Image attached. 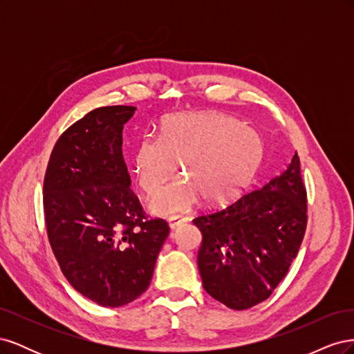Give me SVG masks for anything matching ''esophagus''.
I'll return each instance as SVG.
<instances>
[{
    "instance_id": "esophagus-1",
    "label": "esophagus",
    "mask_w": 354,
    "mask_h": 354,
    "mask_svg": "<svg viewBox=\"0 0 354 354\" xmlns=\"http://www.w3.org/2000/svg\"><path fill=\"white\" fill-rule=\"evenodd\" d=\"M181 223H185V218H173V220H169V223H168V226H169V229L171 230H176Z\"/></svg>"
}]
</instances>
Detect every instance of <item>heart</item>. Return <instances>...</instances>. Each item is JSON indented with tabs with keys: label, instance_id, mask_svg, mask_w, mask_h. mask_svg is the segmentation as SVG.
<instances>
[{
	"label": "heart",
	"instance_id": "heart-1",
	"mask_svg": "<svg viewBox=\"0 0 354 354\" xmlns=\"http://www.w3.org/2000/svg\"><path fill=\"white\" fill-rule=\"evenodd\" d=\"M263 156L261 137L251 127L216 112L169 116L159 137L145 136L133 153V173L146 195H155L176 174H181L149 203L158 217L171 218L190 211L203 198L221 203L248 183Z\"/></svg>",
	"mask_w": 354,
	"mask_h": 354
}]
</instances>
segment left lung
I'll return each mask as SVG.
<instances>
[{
	"label": "left lung",
	"mask_w": 354,
	"mask_h": 354,
	"mask_svg": "<svg viewBox=\"0 0 354 354\" xmlns=\"http://www.w3.org/2000/svg\"><path fill=\"white\" fill-rule=\"evenodd\" d=\"M299 158L229 205L194 220L202 233L198 269L203 289L233 310L264 301L297 257L307 224Z\"/></svg>",
	"instance_id": "left-lung-1"
}]
</instances>
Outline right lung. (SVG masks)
Masks as SVG:
<instances>
[{"instance_id": "add662e5", "label": "right lung", "mask_w": 354, "mask_h": 354, "mask_svg": "<svg viewBox=\"0 0 354 354\" xmlns=\"http://www.w3.org/2000/svg\"><path fill=\"white\" fill-rule=\"evenodd\" d=\"M133 106L88 112L60 136L44 180L48 241L68 282L103 307H121L152 281L168 224L145 220L122 158Z\"/></svg>"}]
</instances>
